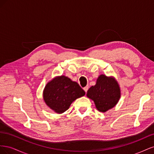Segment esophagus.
<instances>
[{"mask_svg": "<svg viewBox=\"0 0 154 154\" xmlns=\"http://www.w3.org/2000/svg\"><path fill=\"white\" fill-rule=\"evenodd\" d=\"M88 89V86H86V87H85L84 88H83V90L85 91V92H87Z\"/></svg>", "mask_w": 154, "mask_h": 154, "instance_id": "34e87169", "label": "esophagus"}]
</instances>
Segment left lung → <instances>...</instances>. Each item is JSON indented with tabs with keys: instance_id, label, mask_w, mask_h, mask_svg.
<instances>
[{
	"instance_id": "obj_1",
	"label": "left lung",
	"mask_w": 154,
	"mask_h": 154,
	"mask_svg": "<svg viewBox=\"0 0 154 154\" xmlns=\"http://www.w3.org/2000/svg\"><path fill=\"white\" fill-rule=\"evenodd\" d=\"M120 94L117 82L101 74L97 78L96 84L88 90L87 96L94 101L97 110L105 112L117 104Z\"/></svg>"
}]
</instances>
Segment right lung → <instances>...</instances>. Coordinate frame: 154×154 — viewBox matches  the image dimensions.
<instances>
[{"instance_id": "obj_1", "label": "right lung", "mask_w": 154, "mask_h": 154, "mask_svg": "<svg viewBox=\"0 0 154 154\" xmlns=\"http://www.w3.org/2000/svg\"><path fill=\"white\" fill-rule=\"evenodd\" d=\"M85 94L78 83L61 76L54 78L46 85L44 91L45 103L56 112L66 111L76 99Z\"/></svg>"}]
</instances>
